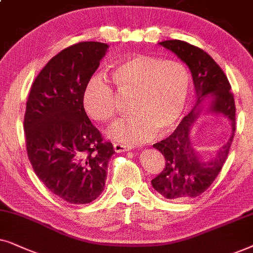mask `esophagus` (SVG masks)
<instances>
[{
	"mask_svg": "<svg viewBox=\"0 0 253 253\" xmlns=\"http://www.w3.org/2000/svg\"><path fill=\"white\" fill-rule=\"evenodd\" d=\"M113 149L116 153H123V151H127L130 149L129 146H125L121 143H113Z\"/></svg>",
	"mask_w": 253,
	"mask_h": 253,
	"instance_id": "34e87169",
	"label": "esophagus"
}]
</instances>
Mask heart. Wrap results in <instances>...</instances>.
I'll return each instance as SVG.
<instances>
[{"instance_id": "obj_1", "label": "heart", "mask_w": 253, "mask_h": 253, "mask_svg": "<svg viewBox=\"0 0 253 253\" xmlns=\"http://www.w3.org/2000/svg\"><path fill=\"white\" fill-rule=\"evenodd\" d=\"M110 79L118 95L130 96L132 112L110 129L112 139L124 143L142 142L156 130L168 133L179 123L191 87V76L184 63L141 54L113 66ZM82 102L87 116L97 123L109 124L116 119L117 95L102 75L90 77Z\"/></svg>"}]
</instances>
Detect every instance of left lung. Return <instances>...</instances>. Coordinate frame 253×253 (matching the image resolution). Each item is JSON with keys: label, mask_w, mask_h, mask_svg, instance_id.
<instances>
[{"label": "left lung", "mask_w": 253, "mask_h": 253, "mask_svg": "<svg viewBox=\"0 0 253 253\" xmlns=\"http://www.w3.org/2000/svg\"><path fill=\"white\" fill-rule=\"evenodd\" d=\"M164 48L172 50L192 73L197 91L198 104L204 97L213 96L211 111L221 113L231 123L232 135L211 162H203L190 142V128L197 119L195 107L183 118L174 132L167 139L155 143L154 148L164 156V169L151 180V185L162 197L170 200L187 199L203 194L213 184L227 160L236 130V106L231 85L213 58L199 47L181 40L160 42ZM197 104V105H198Z\"/></svg>", "instance_id": "1"}]
</instances>
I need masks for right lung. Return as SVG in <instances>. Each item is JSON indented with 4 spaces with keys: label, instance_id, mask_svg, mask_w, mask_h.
Returning a JSON list of instances; mask_svg holds the SVG:
<instances>
[{
    "label": "right lung",
    "instance_id": "right-lung-1",
    "mask_svg": "<svg viewBox=\"0 0 253 253\" xmlns=\"http://www.w3.org/2000/svg\"><path fill=\"white\" fill-rule=\"evenodd\" d=\"M106 43L81 42L40 70L26 102L24 133L30 163L42 183L69 204H89L104 191L113 146L83 107V90L105 55Z\"/></svg>",
    "mask_w": 253,
    "mask_h": 253
}]
</instances>
